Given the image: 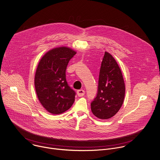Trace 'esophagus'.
<instances>
[{"label": "esophagus", "instance_id": "1", "mask_svg": "<svg viewBox=\"0 0 160 160\" xmlns=\"http://www.w3.org/2000/svg\"><path fill=\"white\" fill-rule=\"evenodd\" d=\"M77 95L78 97H82L85 94V90H78L77 92Z\"/></svg>", "mask_w": 160, "mask_h": 160}]
</instances>
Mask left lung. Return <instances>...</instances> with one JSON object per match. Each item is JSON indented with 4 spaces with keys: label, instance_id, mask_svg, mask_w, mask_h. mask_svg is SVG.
I'll use <instances>...</instances> for the list:
<instances>
[{
    "label": "left lung",
    "instance_id": "obj_1",
    "mask_svg": "<svg viewBox=\"0 0 160 160\" xmlns=\"http://www.w3.org/2000/svg\"><path fill=\"white\" fill-rule=\"evenodd\" d=\"M125 93L122 71L113 56L105 52L100 70L97 94L91 103L93 114L102 120L112 118L122 107Z\"/></svg>",
    "mask_w": 160,
    "mask_h": 160
}]
</instances>
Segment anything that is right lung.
Instances as JSON below:
<instances>
[{"mask_svg":"<svg viewBox=\"0 0 160 160\" xmlns=\"http://www.w3.org/2000/svg\"><path fill=\"white\" fill-rule=\"evenodd\" d=\"M67 47H57L40 60L35 75V87L42 105L52 114L68 110L75 101V92L68 85L65 72L70 60L76 54Z\"/></svg>","mask_w":160,"mask_h":160,"instance_id":"obj_1","label":"right lung"}]
</instances>
